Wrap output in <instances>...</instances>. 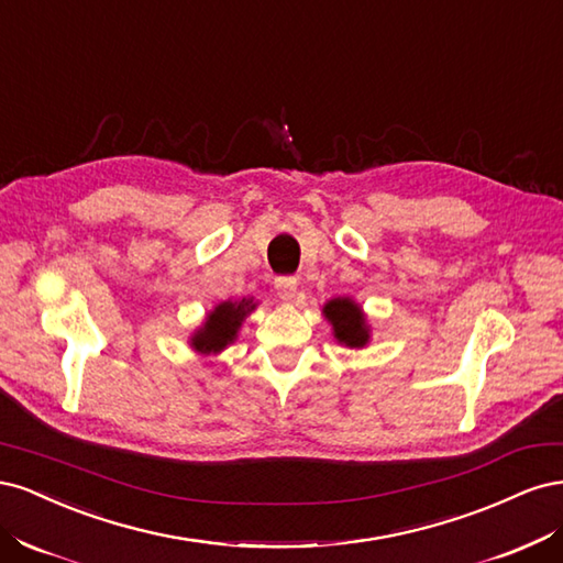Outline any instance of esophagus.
<instances>
[{
	"mask_svg": "<svg viewBox=\"0 0 563 563\" xmlns=\"http://www.w3.org/2000/svg\"><path fill=\"white\" fill-rule=\"evenodd\" d=\"M275 288L282 300H294L298 291V279L296 277H277Z\"/></svg>",
	"mask_w": 563,
	"mask_h": 563,
	"instance_id": "1",
	"label": "esophagus"
}]
</instances>
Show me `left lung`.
Instances as JSON below:
<instances>
[{
	"instance_id": "obj_1",
	"label": "left lung",
	"mask_w": 563,
	"mask_h": 563,
	"mask_svg": "<svg viewBox=\"0 0 563 563\" xmlns=\"http://www.w3.org/2000/svg\"><path fill=\"white\" fill-rule=\"evenodd\" d=\"M323 312H327L329 321L333 323V331L340 343H345L350 347L366 345L368 331H366L362 310L356 308L354 302H350L347 298H335L327 305V308H323Z\"/></svg>"
}]
</instances>
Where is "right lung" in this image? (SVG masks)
<instances>
[{
  "instance_id": "obj_1",
  "label": "right lung",
  "mask_w": 563,
  "mask_h": 563,
  "mask_svg": "<svg viewBox=\"0 0 563 563\" xmlns=\"http://www.w3.org/2000/svg\"><path fill=\"white\" fill-rule=\"evenodd\" d=\"M253 310L251 300H242V302H223L209 314L203 329L195 335L192 345L199 352H220L228 343H232L236 329L242 327L244 317Z\"/></svg>"
}]
</instances>
